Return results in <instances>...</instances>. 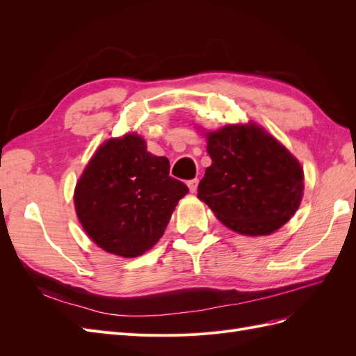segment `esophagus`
<instances>
[{
  "instance_id": "1",
  "label": "esophagus",
  "mask_w": 356,
  "mask_h": 356,
  "mask_svg": "<svg viewBox=\"0 0 356 356\" xmlns=\"http://www.w3.org/2000/svg\"><path fill=\"white\" fill-rule=\"evenodd\" d=\"M197 186H199V179L197 178L188 181V188H190L191 193H195L197 190Z\"/></svg>"
}]
</instances>
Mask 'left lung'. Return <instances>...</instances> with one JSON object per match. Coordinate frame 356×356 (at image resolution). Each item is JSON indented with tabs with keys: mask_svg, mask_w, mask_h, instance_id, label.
Listing matches in <instances>:
<instances>
[{
	"mask_svg": "<svg viewBox=\"0 0 356 356\" xmlns=\"http://www.w3.org/2000/svg\"><path fill=\"white\" fill-rule=\"evenodd\" d=\"M212 165L197 197L225 227L270 234L293 217L303 197V169L288 149L254 123L207 134Z\"/></svg>",
	"mask_w": 356,
	"mask_h": 356,
	"instance_id": "8db88e82",
	"label": "left lung"
}]
</instances>
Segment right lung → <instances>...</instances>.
<instances>
[{
	"label": "right lung",
	"instance_id": "1",
	"mask_svg": "<svg viewBox=\"0 0 356 356\" xmlns=\"http://www.w3.org/2000/svg\"><path fill=\"white\" fill-rule=\"evenodd\" d=\"M188 187L169 177V160L147 152L141 136L104 143L74 191L75 212L89 238L104 251L134 258L163 236Z\"/></svg>",
	"mask_w": 356,
	"mask_h": 356
}]
</instances>
